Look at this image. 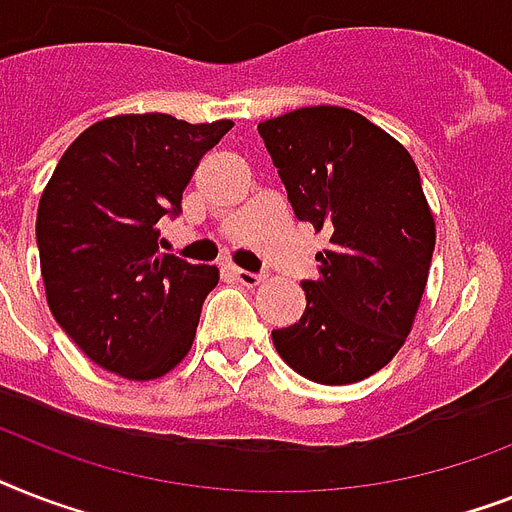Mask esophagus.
I'll return each mask as SVG.
<instances>
[{"instance_id": "1", "label": "esophagus", "mask_w": 512, "mask_h": 512, "mask_svg": "<svg viewBox=\"0 0 512 512\" xmlns=\"http://www.w3.org/2000/svg\"><path fill=\"white\" fill-rule=\"evenodd\" d=\"M228 273H231L233 279L239 281V284H244V287H257L260 284V273H252V271H244V268H236V265H228Z\"/></svg>"}]
</instances>
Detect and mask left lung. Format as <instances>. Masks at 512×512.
I'll return each instance as SVG.
<instances>
[{
  "label": "left lung",
  "mask_w": 512,
  "mask_h": 512,
  "mask_svg": "<svg viewBox=\"0 0 512 512\" xmlns=\"http://www.w3.org/2000/svg\"><path fill=\"white\" fill-rule=\"evenodd\" d=\"M297 220L329 236L303 319L273 345L305 380L348 385L380 372L412 329L436 223L412 156L366 116L297 108L257 124Z\"/></svg>",
  "instance_id": "1"
}]
</instances>
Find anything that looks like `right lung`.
I'll list each match as a JSON object with an SVG mask.
<instances>
[{"label":"right lung","mask_w":512,"mask_h":512,"mask_svg":"<svg viewBox=\"0 0 512 512\" xmlns=\"http://www.w3.org/2000/svg\"><path fill=\"white\" fill-rule=\"evenodd\" d=\"M231 119L111 116L68 146L36 212L47 303L63 332L108 372L162 377L188 353L215 265L164 255L159 220Z\"/></svg>","instance_id":"1"}]
</instances>
